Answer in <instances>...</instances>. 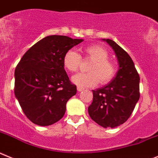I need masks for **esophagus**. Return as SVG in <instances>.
Here are the masks:
<instances>
[{"instance_id": "esophagus-1", "label": "esophagus", "mask_w": 158, "mask_h": 158, "mask_svg": "<svg viewBox=\"0 0 158 158\" xmlns=\"http://www.w3.org/2000/svg\"><path fill=\"white\" fill-rule=\"evenodd\" d=\"M77 90L79 92H81V91H82V90H84V88L83 87H81V86H77Z\"/></svg>"}]
</instances>
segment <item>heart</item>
I'll return each instance as SVG.
<instances>
[{
  "label": "heart",
  "instance_id": "1",
  "mask_svg": "<svg viewBox=\"0 0 158 158\" xmlns=\"http://www.w3.org/2000/svg\"><path fill=\"white\" fill-rule=\"evenodd\" d=\"M85 58L91 60L86 73H78L72 78V82L81 87H92L100 82L107 84L113 80L116 73V66L108 59L109 53L100 45H89L83 49ZM81 63V56L74 49L65 52L63 58L64 69L70 72L78 71Z\"/></svg>",
  "mask_w": 158,
  "mask_h": 158
}]
</instances>
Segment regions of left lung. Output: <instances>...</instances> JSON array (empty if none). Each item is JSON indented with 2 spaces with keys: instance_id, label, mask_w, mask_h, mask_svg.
Listing matches in <instances>:
<instances>
[{
  "instance_id": "left-lung-1",
  "label": "left lung",
  "mask_w": 158,
  "mask_h": 158,
  "mask_svg": "<svg viewBox=\"0 0 158 158\" xmlns=\"http://www.w3.org/2000/svg\"><path fill=\"white\" fill-rule=\"evenodd\" d=\"M114 50L119 63L116 77L102 88L92 90L89 116L103 127H116L128 120L140 97L139 73L127 52L111 39H104Z\"/></svg>"
}]
</instances>
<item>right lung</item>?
<instances>
[{"label": "right lung", "instance_id": "obj_1", "mask_svg": "<svg viewBox=\"0 0 158 158\" xmlns=\"http://www.w3.org/2000/svg\"><path fill=\"white\" fill-rule=\"evenodd\" d=\"M50 35L31 46L15 70V92L23 112L32 123L49 126L59 121L66 103L76 94L64 70L65 52L82 42Z\"/></svg>", "mask_w": 158, "mask_h": 158}]
</instances>
